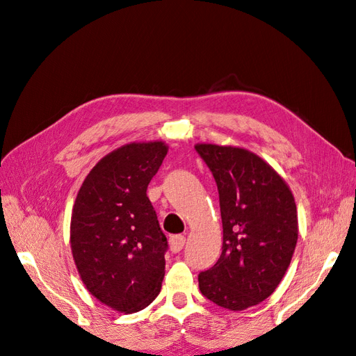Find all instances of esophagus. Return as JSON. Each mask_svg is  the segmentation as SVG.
I'll return each mask as SVG.
<instances>
[{"label":"esophagus","mask_w":356,"mask_h":356,"mask_svg":"<svg viewBox=\"0 0 356 356\" xmlns=\"http://www.w3.org/2000/svg\"><path fill=\"white\" fill-rule=\"evenodd\" d=\"M186 245V238L182 234H175L169 239V246L172 252H179Z\"/></svg>","instance_id":"34e87169"}]
</instances>
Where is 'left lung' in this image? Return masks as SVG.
I'll use <instances>...</instances> for the list:
<instances>
[{
	"instance_id": "8db88e82",
	"label": "left lung",
	"mask_w": 356,
	"mask_h": 356,
	"mask_svg": "<svg viewBox=\"0 0 356 356\" xmlns=\"http://www.w3.org/2000/svg\"><path fill=\"white\" fill-rule=\"evenodd\" d=\"M220 196L222 252L199 273L212 303L243 310L270 296L286 272L298 238L297 208L286 182L243 148L199 144Z\"/></svg>"
}]
</instances>
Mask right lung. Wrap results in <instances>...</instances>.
<instances>
[{
	"label": "right lung",
	"mask_w": 356,
	"mask_h": 356,
	"mask_svg": "<svg viewBox=\"0 0 356 356\" xmlns=\"http://www.w3.org/2000/svg\"><path fill=\"white\" fill-rule=\"evenodd\" d=\"M168 154L163 143L123 145L98 161L74 203L71 250L89 293L132 314L157 297L168 239L147 187Z\"/></svg>",
	"instance_id": "1"
}]
</instances>
